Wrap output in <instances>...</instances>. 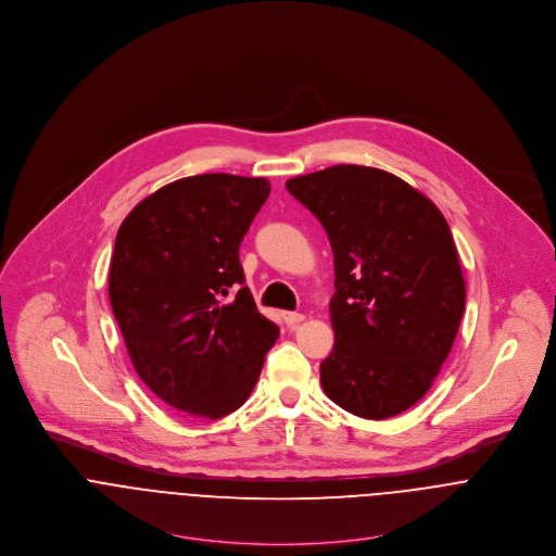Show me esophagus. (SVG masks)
<instances>
[{
    "label": "esophagus",
    "mask_w": 556,
    "mask_h": 556,
    "mask_svg": "<svg viewBox=\"0 0 556 556\" xmlns=\"http://www.w3.org/2000/svg\"><path fill=\"white\" fill-rule=\"evenodd\" d=\"M282 318H285V323H287L289 327H295V325H300L306 317H304L302 313H285Z\"/></svg>",
    "instance_id": "1"
}]
</instances>
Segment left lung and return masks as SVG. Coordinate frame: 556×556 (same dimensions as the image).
I'll return each mask as SVG.
<instances>
[{
    "label": "left lung",
    "instance_id": "1",
    "mask_svg": "<svg viewBox=\"0 0 556 556\" xmlns=\"http://www.w3.org/2000/svg\"><path fill=\"white\" fill-rule=\"evenodd\" d=\"M323 225L336 293L323 392L344 410L388 419L430 390L456 340L467 287L450 225L396 175L336 164L287 181Z\"/></svg>",
    "mask_w": 556,
    "mask_h": 556
}]
</instances>
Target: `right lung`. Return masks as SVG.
Here are the masks:
<instances>
[{
	"label": "right lung",
	"instance_id": "add662e5",
	"mask_svg": "<svg viewBox=\"0 0 556 556\" xmlns=\"http://www.w3.org/2000/svg\"><path fill=\"white\" fill-rule=\"evenodd\" d=\"M269 190L265 177H184L143 199L117 231L109 300L128 355L141 381L190 417L238 410L280 333L239 263Z\"/></svg>",
	"mask_w": 556,
	"mask_h": 556
}]
</instances>
